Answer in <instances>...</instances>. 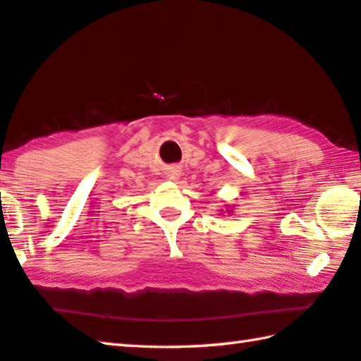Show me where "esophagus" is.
<instances>
[{"label":"esophagus","mask_w":361,"mask_h":361,"mask_svg":"<svg viewBox=\"0 0 361 361\" xmlns=\"http://www.w3.org/2000/svg\"><path fill=\"white\" fill-rule=\"evenodd\" d=\"M180 175H181V172H180V169H176V167H170L169 170H167V176H169V180H178L180 178Z\"/></svg>","instance_id":"esophagus-1"}]
</instances>
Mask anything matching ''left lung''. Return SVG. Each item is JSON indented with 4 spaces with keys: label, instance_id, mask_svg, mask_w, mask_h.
<instances>
[{
    "label": "left lung",
    "instance_id": "left-lung-1",
    "mask_svg": "<svg viewBox=\"0 0 361 361\" xmlns=\"http://www.w3.org/2000/svg\"><path fill=\"white\" fill-rule=\"evenodd\" d=\"M226 212H227V213H232V209H226Z\"/></svg>",
    "mask_w": 361,
    "mask_h": 361
}]
</instances>
